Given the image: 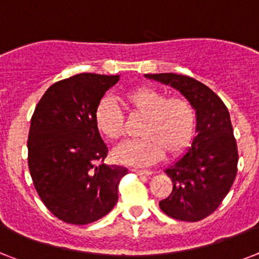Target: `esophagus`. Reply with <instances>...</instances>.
Here are the masks:
<instances>
[{"label": "esophagus", "mask_w": 259, "mask_h": 259, "mask_svg": "<svg viewBox=\"0 0 259 259\" xmlns=\"http://www.w3.org/2000/svg\"><path fill=\"white\" fill-rule=\"evenodd\" d=\"M130 171L134 174H138V175H151V172L150 171H146V170H138V168H130Z\"/></svg>", "instance_id": "34e87169"}]
</instances>
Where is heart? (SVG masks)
Segmentation results:
<instances>
[{"label":"heart","instance_id":"heart-1","mask_svg":"<svg viewBox=\"0 0 259 259\" xmlns=\"http://www.w3.org/2000/svg\"><path fill=\"white\" fill-rule=\"evenodd\" d=\"M125 109L134 116H143L140 134L142 138L119 145L114 150L116 160L125 164L143 166L166 154L175 158L192 143L196 133V110L186 97H168L150 87H137L119 95ZM95 123L106 140L118 141L125 133V118L114 104L101 100L95 110Z\"/></svg>","mask_w":259,"mask_h":259}]
</instances>
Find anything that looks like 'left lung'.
Wrapping results in <instances>:
<instances>
[{
    "label": "left lung",
    "instance_id": "8db88e82",
    "mask_svg": "<svg viewBox=\"0 0 259 259\" xmlns=\"http://www.w3.org/2000/svg\"><path fill=\"white\" fill-rule=\"evenodd\" d=\"M146 77L179 89L192 103L197 118L192 146L164 171L174 186L159 207L175 220H203L219 208L237 175L238 150L228 108L212 89L190 76L150 73Z\"/></svg>",
    "mask_w": 259,
    "mask_h": 259
}]
</instances>
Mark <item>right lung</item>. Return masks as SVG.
<instances>
[{
	"mask_svg": "<svg viewBox=\"0 0 259 259\" xmlns=\"http://www.w3.org/2000/svg\"><path fill=\"white\" fill-rule=\"evenodd\" d=\"M118 75L79 73L52 84L32 113L27 162L47 209L67 224L85 225L109 213L118 200L122 166H106L108 147L95 110Z\"/></svg>",
	"mask_w": 259,
	"mask_h": 259,
	"instance_id": "obj_1",
	"label": "right lung"
}]
</instances>
